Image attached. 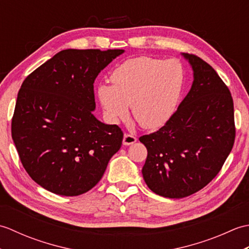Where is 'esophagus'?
Returning a JSON list of instances; mask_svg holds the SVG:
<instances>
[{
  "mask_svg": "<svg viewBox=\"0 0 249 249\" xmlns=\"http://www.w3.org/2000/svg\"><path fill=\"white\" fill-rule=\"evenodd\" d=\"M136 141H137V138L135 136L128 135V134L124 135V138H123V144L124 145H131V144H134Z\"/></svg>",
  "mask_w": 249,
  "mask_h": 249,
  "instance_id": "34e87169",
  "label": "esophagus"
}]
</instances>
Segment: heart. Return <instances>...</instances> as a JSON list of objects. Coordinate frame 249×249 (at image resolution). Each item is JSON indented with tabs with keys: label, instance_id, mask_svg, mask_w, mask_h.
Segmentation results:
<instances>
[{
	"label": "heart",
	"instance_id": "b5f03b06",
	"mask_svg": "<svg viewBox=\"0 0 249 249\" xmlns=\"http://www.w3.org/2000/svg\"><path fill=\"white\" fill-rule=\"evenodd\" d=\"M112 86L100 83L97 96L107 119H125L131 106L143 128L161 127L177 109L183 88V71L177 61L138 56L128 59L111 75Z\"/></svg>",
	"mask_w": 249,
	"mask_h": 249
}]
</instances>
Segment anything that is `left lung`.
I'll return each instance as SVG.
<instances>
[{"label": "left lung", "mask_w": 249, "mask_h": 249, "mask_svg": "<svg viewBox=\"0 0 249 249\" xmlns=\"http://www.w3.org/2000/svg\"><path fill=\"white\" fill-rule=\"evenodd\" d=\"M194 73L186 97L155 133L139 138L147 150L142 176L162 197L179 199L197 193L220 171L234 143L233 100L212 66L182 53Z\"/></svg>", "instance_id": "8db88e82"}]
</instances>
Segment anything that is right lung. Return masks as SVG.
I'll return each mask as SVG.
<instances>
[{"instance_id": "right-lung-1", "label": "right lung", "mask_w": 249, "mask_h": 249, "mask_svg": "<svg viewBox=\"0 0 249 249\" xmlns=\"http://www.w3.org/2000/svg\"><path fill=\"white\" fill-rule=\"evenodd\" d=\"M122 53V49L62 50L25 78L12 137L25 171L43 188L66 197L87 193L120 150L121 128L93 114V83Z\"/></svg>"}]
</instances>
